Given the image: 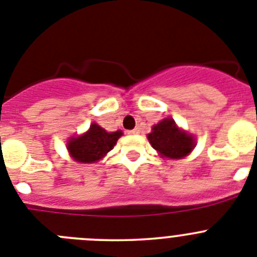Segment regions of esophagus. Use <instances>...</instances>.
Listing matches in <instances>:
<instances>
[{"mask_svg": "<svg viewBox=\"0 0 257 257\" xmlns=\"http://www.w3.org/2000/svg\"><path fill=\"white\" fill-rule=\"evenodd\" d=\"M128 134H130V135H138V134H140V128L139 127H135L134 130L128 131Z\"/></svg>", "mask_w": 257, "mask_h": 257, "instance_id": "esophagus-1", "label": "esophagus"}]
</instances>
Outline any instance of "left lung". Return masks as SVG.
Segmentation results:
<instances>
[{
    "mask_svg": "<svg viewBox=\"0 0 257 257\" xmlns=\"http://www.w3.org/2000/svg\"><path fill=\"white\" fill-rule=\"evenodd\" d=\"M148 140L160 156L179 160L188 156L196 147L194 136L179 128L172 118H165L154 124Z\"/></svg>",
    "mask_w": 257,
    "mask_h": 257,
    "instance_id": "8db88e82",
    "label": "left lung"
}]
</instances>
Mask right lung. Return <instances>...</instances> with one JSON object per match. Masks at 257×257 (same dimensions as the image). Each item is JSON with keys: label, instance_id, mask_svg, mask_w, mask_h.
<instances>
[{"label": "right lung", "instance_id": "obj_1", "mask_svg": "<svg viewBox=\"0 0 257 257\" xmlns=\"http://www.w3.org/2000/svg\"><path fill=\"white\" fill-rule=\"evenodd\" d=\"M122 135L123 133L121 130L108 133L97 123H92L87 133L69 138L67 149L76 162L94 163L112 151Z\"/></svg>", "mask_w": 257, "mask_h": 257}]
</instances>
